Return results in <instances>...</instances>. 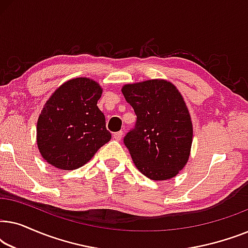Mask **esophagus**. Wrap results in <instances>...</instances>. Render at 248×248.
<instances>
[{
	"instance_id": "esophagus-1",
	"label": "esophagus",
	"mask_w": 248,
	"mask_h": 248,
	"mask_svg": "<svg viewBox=\"0 0 248 248\" xmlns=\"http://www.w3.org/2000/svg\"><path fill=\"white\" fill-rule=\"evenodd\" d=\"M122 137H123V132H122V131L116 132V133H114V135H113V138H114L116 141H120L121 139H122Z\"/></svg>"
}]
</instances>
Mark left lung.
Returning <instances> with one entry per match:
<instances>
[{"label":"left lung","mask_w":248,"mask_h":248,"mask_svg":"<svg viewBox=\"0 0 248 248\" xmlns=\"http://www.w3.org/2000/svg\"><path fill=\"white\" fill-rule=\"evenodd\" d=\"M122 93L137 115L134 128L124 138L134 165L154 181L175 177L188 160L193 139L181 93L160 79L125 84Z\"/></svg>","instance_id":"8db88e82"}]
</instances>
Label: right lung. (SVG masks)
I'll return each instance as SVG.
<instances>
[{
    "mask_svg": "<svg viewBox=\"0 0 248 248\" xmlns=\"http://www.w3.org/2000/svg\"><path fill=\"white\" fill-rule=\"evenodd\" d=\"M101 93L96 81L76 78L57 88L46 101L37 122V145L49 165L73 170L110 140L97 106Z\"/></svg>",
    "mask_w": 248,
    "mask_h": 248,
    "instance_id": "right-lung-1",
    "label": "right lung"
}]
</instances>
